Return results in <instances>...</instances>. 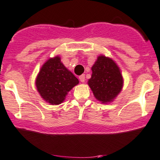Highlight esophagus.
<instances>
[{
  "label": "esophagus",
  "mask_w": 160,
  "mask_h": 160,
  "mask_svg": "<svg viewBox=\"0 0 160 160\" xmlns=\"http://www.w3.org/2000/svg\"><path fill=\"white\" fill-rule=\"evenodd\" d=\"M79 79H80V82L83 83V82L85 81V75H84V74H82V75H80V77H79Z\"/></svg>",
  "instance_id": "obj_1"
}]
</instances>
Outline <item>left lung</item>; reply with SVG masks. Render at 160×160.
<instances>
[{"label": "left lung", "instance_id": "8db88e82", "mask_svg": "<svg viewBox=\"0 0 160 160\" xmlns=\"http://www.w3.org/2000/svg\"><path fill=\"white\" fill-rule=\"evenodd\" d=\"M91 70L88 84L93 95L102 103L110 102L120 93L123 85L118 67L110 58L100 56Z\"/></svg>", "mask_w": 160, "mask_h": 160}]
</instances>
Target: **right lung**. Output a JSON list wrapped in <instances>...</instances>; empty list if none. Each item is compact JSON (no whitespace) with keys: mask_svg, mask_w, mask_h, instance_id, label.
<instances>
[{"mask_svg":"<svg viewBox=\"0 0 160 160\" xmlns=\"http://www.w3.org/2000/svg\"><path fill=\"white\" fill-rule=\"evenodd\" d=\"M78 83V79L64 67L59 56L46 61L35 81L42 98L51 104H61L67 93Z\"/></svg>","mask_w":160,"mask_h":160,"instance_id":"obj_1","label":"right lung"}]
</instances>
